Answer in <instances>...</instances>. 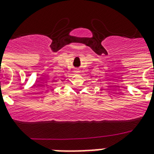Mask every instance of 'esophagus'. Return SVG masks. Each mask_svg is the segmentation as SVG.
<instances>
[{"label":"esophagus","instance_id":"1","mask_svg":"<svg viewBox=\"0 0 154 154\" xmlns=\"http://www.w3.org/2000/svg\"><path fill=\"white\" fill-rule=\"evenodd\" d=\"M75 72H79V71H78V70H75Z\"/></svg>","mask_w":154,"mask_h":154}]
</instances>
